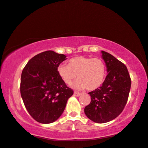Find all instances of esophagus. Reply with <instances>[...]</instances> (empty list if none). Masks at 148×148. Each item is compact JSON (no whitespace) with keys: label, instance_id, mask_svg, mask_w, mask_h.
Returning <instances> with one entry per match:
<instances>
[{"label":"esophagus","instance_id":"esophagus-1","mask_svg":"<svg viewBox=\"0 0 148 148\" xmlns=\"http://www.w3.org/2000/svg\"><path fill=\"white\" fill-rule=\"evenodd\" d=\"M80 95H81L80 92H76V91H74V95L75 96V97H79Z\"/></svg>","mask_w":148,"mask_h":148}]
</instances>
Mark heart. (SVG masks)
<instances>
[{"label": "heart", "instance_id": "heart-1", "mask_svg": "<svg viewBox=\"0 0 148 148\" xmlns=\"http://www.w3.org/2000/svg\"><path fill=\"white\" fill-rule=\"evenodd\" d=\"M57 72L68 85H70L78 76V79L73 84V87L76 89L86 88L88 90H95L103 84L106 76V67L101 59L80 56L70 60L68 65H59Z\"/></svg>", "mask_w": 148, "mask_h": 148}]
</instances>
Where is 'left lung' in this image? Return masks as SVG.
Returning <instances> with one entry per match:
<instances>
[{
	"label": "left lung",
	"mask_w": 148,
	"mask_h": 148,
	"mask_svg": "<svg viewBox=\"0 0 148 148\" xmlns=\"http://www.w3.org/2000/svg\"><path fill=\"white\" fill-rule=\"evenodd\" d=\"M101 53L108 75L100 87L88 92L91 101L84 110L88 119L97 123L111 121L123 112L131 85L125 65L106 51Z\"/></svg>",
	"instance_id": "left-lung-1"
}]
</instances>
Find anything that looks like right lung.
<instances>
[{"label": "right lung", "instance_id": "right-lung-1", "mask_svg": "<svg viewBox=\"0 0 148 148\" xmlns=\"http://www.w3.org/2000/svg\"><path fill=\"white\" fill-rule=\"evenodd\" d=\"M66 60L64 54L45 51L33 57L22 71L21 98L27 112L38 123L49 124L57 121L74 93L57 72L58 66Z\"/></svg>", "mask_w": 148, "mask_h": 148}]
</instances>
